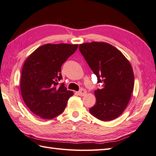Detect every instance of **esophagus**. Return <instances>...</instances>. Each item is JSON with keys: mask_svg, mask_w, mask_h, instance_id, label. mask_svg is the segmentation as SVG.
I'll return each instance as SVG.
<instances>
[{"mask_svg": "<svg viewBox=\"0 0 156 156\" xmlns=\"http://www.w3.org/2000/svg\"><path fill=\"white\" fill-rule=\"evenodd\" d=\"M78 95L79 96H81V97H83L86 94H87V90H85V89H81L80 91H78L77 92Z\"/></svg>", "mask_w": 156, "mask_h": 156, "instance_id": "34e87169", "label": "esophagus"}]
</instances>
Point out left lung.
Wrapping results in <instances>:
<instances>
[{"label": "left lung", "mask_w": 156, "mask_h": 156, "mask_svg": "<svg viewBox=\"0 0 156 156\" xmlns=\"http://www.w3.org/2000/svg\"><path fill=\"white\" fill-rule=\"evenodd\" d=\"M79 50L97 76L102 88L94 91L96 103L89 109L99 120L117 118L130 101L134 87L131 65L122 53L107 43L91 42L79 45Z\"/></svg>", "instance_id": "1"}]
</instances>
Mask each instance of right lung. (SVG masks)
<instances>
[{"instance_id": "obj_1", "label": "right lung", "mask_w": 156, "mask_h": 156, "mask_svg": "<svg viewBox=\"0 0 156 156\" xmlns=\"http://www.w3.org/2000/svg\"><path fill=\"white\" fill-rule=\"evenodd\" d=\"M75 44H45L32 53L22 69L21 92L31 111L44 119L62 113L73 92L68 90L62 79L61 67L78 48Z\"/></svg>"}]
</instances>
